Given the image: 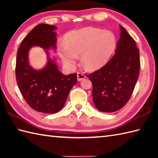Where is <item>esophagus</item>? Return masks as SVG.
Wrapping results in <instances>:
<instances>
[{
  "mask_svg": "<svg viewBox=\"0 0 158 158\" xmlns=\"http://www.w3.org/2000/svg\"><path fill=\"white\" fill-rule=\"evenodd\" d=\"M85 78V75L84 74L82 73H77V79H78L79 81H81V80L84 79Z\"/></svg>",
  "mask_w": 158,
  "mask_h": 158,
  "instance_id": "obj_1",
  "label": "esophagus"
}]
</instances>
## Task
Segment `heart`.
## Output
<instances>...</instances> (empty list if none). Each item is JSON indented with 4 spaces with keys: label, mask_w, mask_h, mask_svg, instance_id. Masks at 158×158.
I'll return each instance as SVG.
<instances>
[{
    "label": "heart",
    "mask_w": 158,
    "mask_h": 158,
    "mask_svg": "<svg viewBox=\"0 0 158 158\" xmlns=\"http://www.w3.org/2000/svg\"><path fill=\"white\" fill-rule=\"evenodd\" d=\"M65 45L59 48V55L66 64L74 65L77 56L81 55L83 67L93 71L109 61L116 49L117 39L109 31L88 27L69 33Z\"/></svg>",
    "instance_id": "b5f03b06"
}]
</instances>
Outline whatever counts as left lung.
I'll return each instance as SVG.
<instances>
[{"label": "left lung", "mask_w": 158, "mask_h": 158, "mask_svg": "<svg viewBox=\"0 0 158 158\" xmlns=\"http://www.w3.org/2000/svg\"><path fill=\"white\" fill-rule=\"evenodd\" d=\"M115 53L101 69L87 77L92 83V98L100 111L112 113L122 109L130 98L140 70L139 49L135 41L120 26Z\"/></svg>", "instance_id": "8db88e82"}]
</instances>
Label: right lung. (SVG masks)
<instances>
[{"instance_id": "right-lung-1", "label": "right lung", "mask_w": 158, "mask_h": 158, "mask_svg": "<svg viewBox=\"0 0 158 158\" xmlns=\"http://www.w3.org/2000/svg\"><path fill=\"white\" fill-rule=\"evenodd\" d=\"M56 29L54 26L39 23L23 40L17 53L15 75L20 92L32 109L44 113L61 110L77 82V73L63 75L49 58L48 49L56 48ZM33 46L46 49L48 64L41 70L34 69L28 63V52Z\"/></svg>"}]
</instances>
